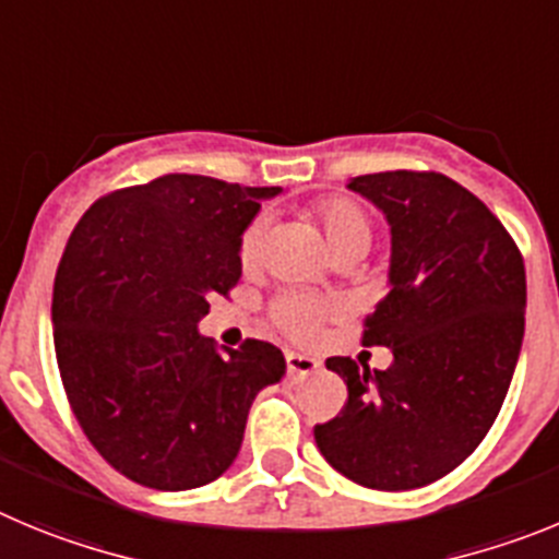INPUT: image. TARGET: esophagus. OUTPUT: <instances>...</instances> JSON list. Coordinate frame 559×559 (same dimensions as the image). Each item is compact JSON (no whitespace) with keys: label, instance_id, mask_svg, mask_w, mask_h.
Instances as JSON below:
<instances>
[{"label":"esophagus","instance_id":"esophagus-1","mask_svg":"<svg viewBox=\"0 0 559 559\" xmlns=\"http://www.w3.org/2000/svg\"><path fill=\"white\" fill-rule=\"evenodd\" d=\"M286 370H289L292 379H304V376H311L320 370V361L311 359V356L306 354H295V350H289V354H286Z\"/></svg>","mask_w":559,"mask_h":559}]
</instances>
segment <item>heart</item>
Listing matches in <instances>:
<instances>
[{
    "mask_svg": "<svg viewBox=\"0 0 559 559\" xmlns=\"http://www.w3.org/2000/svg\"><path fill=\"white\" fill-rule=\"evenodd\" d=\"M317 217L323 223V234L331 253H367V248H370V223H367L359 205L348 203V200H325V203L317 205ZM264 239H267V219L259 217L245 228L242 239H239V259H242L245 267H253L255 261L261 259ZM334 311L336 304H331V300L289 292V295H281L273 304V320L278 329H284L295 340H311L320 323Z\"/></svg>",
    "mask_w": 559,
    "mask_h": 559,
    "instance_id": "obj_1",
    "label": "heart"
}]
</instances>
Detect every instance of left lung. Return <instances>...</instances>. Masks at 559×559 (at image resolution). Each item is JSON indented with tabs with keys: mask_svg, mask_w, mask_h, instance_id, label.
<instances>
[{
	"mask_svg": "<svg viewBox=\"0 0 559 559\" xmlns=\"http://www.w3.org/2000/svg\"><path fill=\"white\" fill-rule=\"evenodd\" d=\"M390 225V286L361 345L386 370L331 356L348 404L314 442L334 471L373 490H415L451 474L485 440L524 342L526 273L512 236L465 186L440 173L350 178Z\"/></svg>",
	"mask_w": 559,
	"mask_h": 559,
	"instance_id": "obj_1",
	"label": "left lung"
}]
</instances>
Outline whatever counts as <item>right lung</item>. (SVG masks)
Listing matches in <instances>:
<instances>
[{
    "label": "right lung",
    "instance_id": "1",
    "mask_svg": "<svg viewBox=\"0 0 559 559\" xmlns=\"http://www.w3.org/2000/svg\"><path fill=\"white\" fill-rule=\"evenodd\" d=\"M278 186L164 175L99 198L74 225L52 292L55 356L94 449L155 490L223 476L253 399L278 384L275 345L219 354L198 331L242 275L239 239Z\"/></svg>",
    "mask_w": 559,
    "mask_h": 559
}]
</instances>
